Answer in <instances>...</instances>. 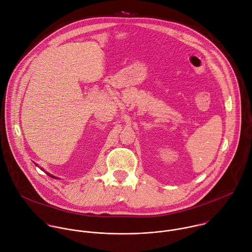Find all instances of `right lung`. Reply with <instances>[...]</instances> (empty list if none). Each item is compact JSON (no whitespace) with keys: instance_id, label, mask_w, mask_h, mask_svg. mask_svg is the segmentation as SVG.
<instances>
[{"instance_id":"obj_1","label":"right lung","mask_w":252,"mask_h":252,"mask_svg":"<svg viewBox=\"0 0 252 252\" xmlns=\"http://www.w3.org/2000/svg\"><path fill=\"white\" fill-rule=\"evenodd\" d=\"M45 173H46V172H45ZM46 174H48V173H46ZM48 175H49V176H50V177H52V178H54V179H57V178H56V177H54V176H51V175H50V174H48Z\"/></svg>"}]
</instances>
